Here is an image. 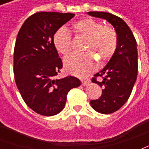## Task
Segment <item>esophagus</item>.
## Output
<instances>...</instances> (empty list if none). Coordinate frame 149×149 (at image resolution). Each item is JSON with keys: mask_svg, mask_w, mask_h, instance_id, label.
I'll return each instance as SVG.
<instances>
[{"mask_svg": "<svg viewBox=\"0 0 149 149\" xmlns=\"http://www.w3.org/2000/svg\"><path fill=\"white\" fill-rule=\"evenodd\" d=\"M89 83H90V81H82V85H83V86H87Z\"/></svg>", "mask_w": 149, "mask_h": 149, "instance_id": "esophagus-1", "label": "esophagus"}]
</instances>
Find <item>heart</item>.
Wrapping results in <instances>:
<instances>
[{
    "label": "heart",
    "mask_w": 149,
    "mask_h": 149,
    "mask_svg": "<svg viewBox=\"0 0 149 149\" xmlns=\"http://www.w3.org/2000/svg\"><path fill=\"white\" fill-rule=\"evenodd\" d=\"M72 30L77 35L86 37L82 54H71L65 59V67L72 74L79 77L87 76L97 67L94 56L105 62L112 57L117 47V35L110 26L103 25L100 21L91 18L78 21L72 25ZM56 49L62 55H67L71 51V35L65 27L56 31L53 36Z\"/></svg>",
    "instance_id": "obj_1"
}]
</instances>
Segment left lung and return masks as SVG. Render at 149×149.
Here are the masks:
<instances>
[{"mask_svg": "<svg viewBox=\"0 0 149 149\" xmlns=\"http://www.w3.org/2000/svg\"><path fill=\"white\" fill-rule=\"evenodd\" d=\"M92 17L106 20L114 27L117 35L116 52L105 67L92 79L103 88L98 100H92L91 106L97 112L109 114L120 109L128 100L136 81L138 70L137 47L131 29L125 21L105 12H88ZM101 76L102 81L95 77Z\"/></svg>", "mask_w": 149, "mask_h": 149, "instance_id": "8db88e82", "label": "left lung"}]
</instances>
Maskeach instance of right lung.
Here are the masks:
<instances>
[{
  "mask_svg": "<svg viewBox=\"0 0 149 149\" xmlns=\"http://www.w3.org/2000/svg\"><path fill=\"white\" fill-rule=\"evenodd\" d=\"M75 14L39 12L30 16L19 31L13 57L16 84L28 106L38 114L54 116L65 108L70 89L79 87L75 77L55 79L63 67L53 36Z\"/></svg>",
  "mask_w": 149,
  "mask_h": 149,
  "instance_id": "obj_1",
  "label": "right lung"
}]
</instances>
